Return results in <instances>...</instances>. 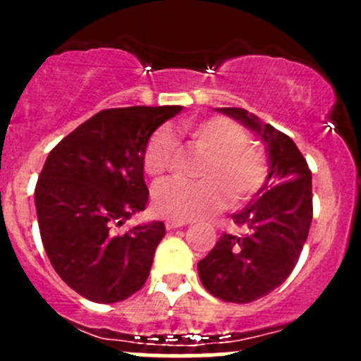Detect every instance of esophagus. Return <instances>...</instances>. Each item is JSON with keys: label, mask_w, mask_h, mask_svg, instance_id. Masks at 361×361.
Instances as JSON below:
<instances>
[{"label": "esophagus", "mask_w": 361, "mask_h": 361, "mask_svg": "<svg viewBox=\"0 0 361 361\" xmlns=\"http://www.w3.org/2000/svg\"><path fill=\"white\" fill-rule=\"evenodd\" d=\"M185 225H187V221H183V220H173V218L166 220V228H167V231H174V228L185 227Z\"/></svg>", "instance_id": "34e87169"}]
</instances>
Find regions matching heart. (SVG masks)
Listing matches in <instances>:
<instances>
[{
  "label": "heart",
  "mask_w": 361,
  "mask_h": 361,
  "mask_svg": "<svg viewBox=\"0 0 361 361\" xmlns=\"http://www.w3.org/2000/svg\"><path fill=\"white\" fill-rule=\"evenodd\" d=\"M183 130L206 152L201 167L202 180H173L155 190L154 204L160 214L173 220H194L220 209L228 201H250L265 183L267 159L260 148L248 143V134L227 116H209L185 123ZM174 157V140L167 129L152 134L145 147L143 167L148 176L162 178Z\"/></svg>",
  "instance_id": "obj_1"
}]
</instances>
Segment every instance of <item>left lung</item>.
I'll return each instance as SVG.
<instances>
[{
    "instance_id": "8db88e82",
    "label": "left lung",
    "mask_w": 361,
    "mask_h": 361,
    "mask_svg": "<svg viewBox=\"0 0 361 361\" xmlns=\"http://www.w3.org/2000/svg\"><path fill=\"white\" fill-rule=\"evenodd\" d=\"M253 130L265 145L269 174L257 197L232 214L245 232H224L197 264L204 288L248 304L285 283L297 265L312 220V180L292 137L243 108H216Z\"/></svg>"
}]
</instances>
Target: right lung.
Masks as SVG:
<instances>
[{
  "label": "right lung",
  "instance_id": "right-lung-1",
  "mask_svg": "<svg viewBox=\"0 0 361 361\" xmlns=\"http://www.w3.org/2000/svg\"><path fill=\"white\" fill-rule=\"evenodd\" d=\"M183 106L111 108L54 148L35 190L43 248L69 288L99 304L126 300L147 281L162 221L111 232L147 207L143 154L159 126Z\"/></svg>",
  "mask_w": 361,
  "mask_h": 361
}]
</instances>
